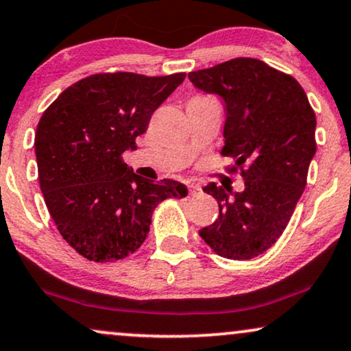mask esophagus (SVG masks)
Segmentation results:
<instances>
[{
  "instance_id": "1",
  "label": "esophagus",
  "mask_w": 351,
  "mask_h": 351,
  "mask_svg": "<svg viewBox=\"0 0 351 351\" xmlns=\"http://www.w3.org/2000/svg\"><path fill=\"white\" fill-rule=\"evenodd\" d=\"M200 186L199 184H195V183H193V184H189V195H197V194H200Z\"/></svg>"
}]
</instances>
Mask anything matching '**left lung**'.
Segmentation results:
<instances>
[{
  "label": "left lung",
  "instance_id": "left-lung-1",
  "mask_svg": "<svg viewBox=\"0 0 351 351\" xmlns=\"http://www.w3.org/2000/svg\"><path fill=\"white\" fill-rule=\"evenodd\" d=\"M194 88L221 97L224 146L245 188L208 183L219 215L199 234L218 255L250 260L268 250L286 230L306 184L316 152V117L291 75L239 58L188 75Z\"/></svg>",
  "mask_w": 351,
  "mask_h": 351
}]
</instances>
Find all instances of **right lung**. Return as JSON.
I'll list each match as a JSON object with an SVG mask.
<instances>
[{
  "label": "right lung",
  "instance_id": "add662e5",
  "mask_svg": "<svg viewBox=\"0 0 351 351\" xmlns=\"http://www.w3.org/2000/svg\"><path fill=\"white\" fill-rule=\"evenodd\" d=\"M184 77L97 73L69 86L41 115L35 133L41 193L60 236L85 258L107 263L136 252L154 208L188 195L183 183L143 178L121 158Z\"/></svg>",
  "mask_w": 351,
  "mask_h": 351
}]
</instances>
